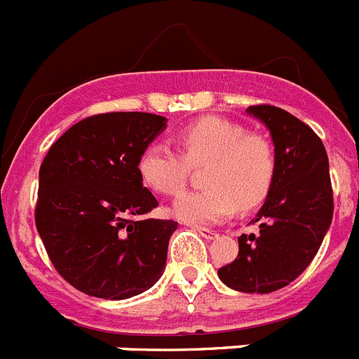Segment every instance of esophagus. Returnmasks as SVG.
Listing matches in <instances>:
<instances>
[{"label": "esophagus", "mask_w": 359, "mask_h": 359, "mask_svg": "<svg viewBox=\"0 0 359 359\" xmlns=\"http://www.w3.org/2000/svg\"><path fill=\"white\" fill-rule=\"evenodd\" d=\"M192 229L198 231V233H200V235L203 236V238H207V240H215L216 236H218V233H215V231H211V229H207V227L194 226V227H192Z\"/></svg>", "instance_id": "1"}]
</instances>
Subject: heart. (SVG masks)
I'll return each mask as SVG.
<instances>
[{
	"label": "heart",
	"mask_w": 359,
	"mask_h": 359,
	"mask_svg": "<svg viewBox=\"0 0 359 359\" xmlns=\"http://www.w3.org/2000/svg\"><path fill=\"white\" fill-rule=\"evenodd\" d=\"M180 152L152 144L139 159L144 185L163 196L185 189L191 168L205 167V191L185 192L174 201L172 215L187 224H218L240 209L266 200L277 172L275 147L266 135L248 132L244 124L207 115L177 133Z\"/></svg>",
	"instance_id": "obj_1"
}]
</instances>
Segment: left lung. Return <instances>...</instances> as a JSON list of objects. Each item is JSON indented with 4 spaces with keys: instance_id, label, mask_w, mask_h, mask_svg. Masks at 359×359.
I'll use <instances>...</instances> for the list:
<instances>
[{
    "instance_id": "obj_1",
    "label": "left lung",
    "mask_w": 359,
    "mask_h": 359,
    "mask_svg": "<svg viewBox=\"0 0 359 359\" xmlns=\"http://www.w3.org/2000/svg\"><path fill=\"white\" fill-rule=\"evenodd\" d=\"M268 126L275 144L273 187L253 222L257 235L238 236V257L218 269L229 288L269 293L288 286L318 253L334 215L328 156L319 135L286 109L248 108Z\"/></svg>"
}]
</instances>
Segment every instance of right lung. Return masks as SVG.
<instances>
[{"label": "right lung", "instance_id": "right-lung-1", "mask_svg": "<svg viewBox=\"0 0 359 359\" xmlns=\"http://www.w3.org/2000/svg\"><path fill=\"white\" fill-rule=\"evenodd\" d=\"M167 119L111 111L73 124L40 167L34 222L58 273L99 299H128L165 271L177 222L147 218L158 200L139 159Z\"/></svg>", "mask_w": 359, "mask_h": 359}]
</instances>
